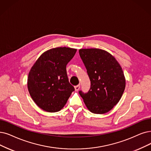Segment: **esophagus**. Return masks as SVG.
<instances>
[{
	"mask_svg": "<svg viewBox=\"0 0 151 151\" xmlns=\"http://www.w3.org/2000/svg\"><path fill=\"white\" fill-rule=\"evenodd\" d=\"M74 87H75V90H76V92H77L78 90H79V88H80V85H77V86H75Z\"/></svg>",
	"mask_w": 151,
	"mask_h": 151,
	"instance_id": "34e87169",
	"label": "esophagus"
}]
</instances>
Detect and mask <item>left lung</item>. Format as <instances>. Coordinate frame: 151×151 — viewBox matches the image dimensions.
<instances>
[{
  "label": "left lung",
  "mask_w": 151,
  "mask_h": 151,
  "mask_svg": "<svg viewBox=\"0 0 151 151\" xmlns=\"http://www.w3.org/2000/svg\"><path fill=\"white\" fill-rule=\"evenodd\" d=\"M79 52L91 83L87 93L81 90L79 94L90 112L107 113L118 103L124 92L126 80L122 68L105 50L90 48Z\"/></svg>",
  "instance_id": "obj_1"
}]
</instances>
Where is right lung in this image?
<instances>
[{
  "instance_id": "obj_1",
  "label": "right lung",
  "mask_w": 151,
  "mask_h": 151,
  "mask_svg": "<svg viewBox=\"0 0 151 151\" xmlns=\"http://www.w3.org/2000/svg\"><path fill=\"white\" fill-rule=\"evenodd\" d=\"M76 49L52 48L43 52L29 70L28 89L35 103L47 112H57L64 106L74 87L69 82L66 65Z\"/></svg>"
}]
</instances>
